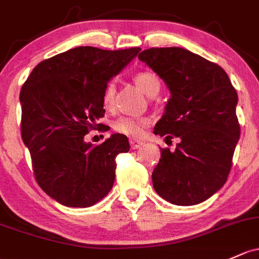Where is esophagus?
Wrapping results in <instances>:
<instances>
[{
    "instance_id": "1",
    "label": "esophagus",
    "mask_w": 259,
    "mask_h": 259,
    "mask_svg": "<svg viewBox=\"0 0 259 259\" xmlns=\"http://www.w3.org/2000/svg\"><path fill=\"white\" fill-rule=\"evenodd\" d=\"M130 144H131V148L132 149H138L142 146V142L137 141V140H130Z\"/></svg>"
}]
</instances>
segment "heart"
I'll return each mask as SVG.
<instances>
[{"label":"heart","instance_id":"obj_1","mask_svg":"<svg viewBox=\"0 0 259 259\" xmlns=\"http://www.w3.org/2000/svg\"><path fill=\"white\" fill-rule=\"evenodd\" d=\"M133 80L142 91L149 96H154L160 90V80L154 73L148 70L140 71L133 76ZM116 88L112 81H110L102 93V105L106 108H111L115 102ZM151 119L148 117H133V116H121L113 122V128L119 133L130 136V137H138L144 132V128L149 126Z\"/></svg>","mask_w":259,"mask_h":259}]
</instances>
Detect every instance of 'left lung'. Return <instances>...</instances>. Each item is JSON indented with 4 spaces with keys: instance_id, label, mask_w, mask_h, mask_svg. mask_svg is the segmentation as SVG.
Returning <instances> with one entry per match:
<instances>
[{
    "instance_id": "1",
    "label": "left lung",
    "mask_w": 259,
    "mask_h": 259,
    "mask_svg": "<svg viewBox=\"0 0 259 259\" xmlns=\"http://www.w3.org/2000/svg\"><path fill=\"white\" fill-rule=\"evenodd\" d=\"M138 59L171 94L154 133L180 138L175 151L160 149L152 173L154 190L171 204H200L224 186L232 166L241 133L236 89L221 66L186 49H146Z\"/></svg>"
}]
</instances>
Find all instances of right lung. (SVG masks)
<instances>
[{
  "mask_svg": "<svg viewBox=\"0 0 259 259\" xmlns=\"http://www.w3.org/2000/svg\"><path fill=\"white\" fill-rule=\"evenodd\" d=\"M141 48L104 51L77 47L35 66L21 89V135L38 185L69 207H89L115 182L116 157L128 152L124 135L94 146L84 141L101 126L107 82Z\"/></svg>",
  "mask_w": 259,
  "mask_h": 259,
  "instance_id": "1",
  "label": "right lung"
}]
</instances>
